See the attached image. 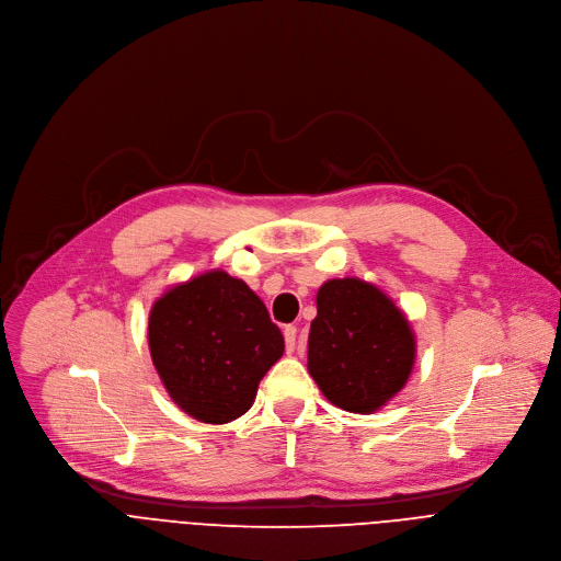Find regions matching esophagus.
<instances>
[{
	"mask_svg": "<svg viewBox=\"0 0 561 561\" xmlns=\"http://www.w3.org/2000/svg\"><path fill=\"white\" fill-rule=\"evenodd\" d=\"M295 339H297V327L295 324H286L284 327V341H286V350L288 352L295 350Z\"/></svg>",
	"mask_w": 561,
	"mask_h": 561,
	"instance_id": "obj_1",
	"label": "esophagus"
}]
</instances>
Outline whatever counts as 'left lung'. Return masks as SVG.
<instances>
[{"label":"left lung","mask_w":561,"mask_h":561,"mask_svg":"<svg viewBox=\"0 0 561 561\" xmlns=\"http://www.w3.org/2000/svg\"><path fill=\"white\" fill-rule=\"evenodd\" d=\"M309 371L322 394L350 413H375L408 381L415 335L377 286L347 277L318 290Z\"/></svg>","instance_id":"1"}]
</instances>
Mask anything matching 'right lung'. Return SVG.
<instances>
[{
  "instance_id": "1",
  "label": "right lung",
  "mask_w": 561,
  "mask_h": 561,
  "mask_svg": "<svg viewBox=\"0 0 561 561\" xmlns=\"http://www.w3.org/2000/svg\"><path fill=\"white\" fill-rule=\"evenodd\" d=\"M148 347L186 415L226 424L250 410L259 381L284 354V335L241 279L211 271L153 305Z\"/></svg>"
}]
</instances>
